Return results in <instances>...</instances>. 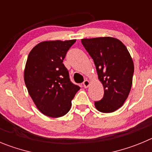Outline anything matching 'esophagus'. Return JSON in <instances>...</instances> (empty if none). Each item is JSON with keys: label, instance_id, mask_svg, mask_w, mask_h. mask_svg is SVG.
Wrapping results in <instances>:
<instances>
[{"label": "esophagus", "instance_id": "34e87169", "mask_svg": "<svg viewBox=\"0 0 152 152\" xmlns=\"http://www.w3.org/2000/svg\"><path fill=\"white\" fill-rule=\"evenodd\" d=\"M88 86H89V81L87 80V79H86V80L83 82V86H84L85 88H87Z\"/></svg>", "mask_w": 152, "mask_h": 152}]
</instances>
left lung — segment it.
<instances>
[{"label": "left lung", "instance_id": "8db88e82", "mask_svg": "<svg viewBox=\"0 0 152 152\" xmlns=\"http://www.w3.org/2000/svg\"><path fill=\"white\" fill-rule=\"evenodd\" d=\"M81 42L94 61L104 90L102 99L95 102V107L103 113L115 111L124 104L132 87V57L126 47L114 38L84 39Z\"/></svg>", "mask_w": 152, "mask_h": 152}]
</instances>
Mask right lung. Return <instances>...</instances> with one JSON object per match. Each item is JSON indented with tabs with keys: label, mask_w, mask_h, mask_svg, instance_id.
Masks as SVG:
<instances>
[{
	"label": "right lung",
	"mask_w": 152,
	"mask_h": 152,
	"mask_svg": "<svg viewBox=\"0 0 152 152\" xmlns=\"http://www.w3.org/2000/svg\"><path fill=\"white\" fill-rule=\"evenodd\" d=\"M75 42H43L28 54L24 71L26 86L38 109L48 117H60L67 113L80 89L70 81L69 71L63 64Z\"/></svg>",
	"instance_id": "1"
}]
</instances>
